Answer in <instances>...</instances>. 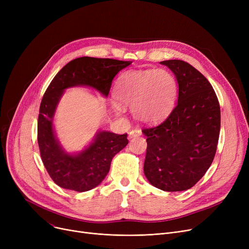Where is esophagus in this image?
<instances>
[{"instance_id": "1", "label": "esophagus", "mask_w": 249, "mask_h": 249, "mask_svg": "<svg viewBox=\"0 0 249 249\" xmlns=\"http://www.w3.org/2000/svg\"><path fill=\"white\" fill-rule=\"evenodd\" d=\"M141 134H142L141 130H139V129H132L131 131L129 132V138H134V137H138V136H140Z\"/></svg>"}]
</instances>
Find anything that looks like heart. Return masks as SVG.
Here are the masks:
<instances>
[{"label":"heart","mask_w":249,"mask_h":249,"mask_svg":"<svg viewBox=\"0 0 249 249\" xmlns=\"http://www.w3.org/2000/svg\"><path fill=\"white\" fill-rule=\"evenodd\" d=\"M177 91L175 77L164 70L130 71L118 81L115 99L119 106L133 109L138 120L154 122L172 110Z\"/></svg>","instance_id":"heart-1"}]
</instances>
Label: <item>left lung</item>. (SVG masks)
Here are the masks:
<instances>
[{
	"label": "left lung",
	"instance_id": "left-lung-1",
	"mask_svg": "<svg viewBox=\"0 0 249 249\" xmlns=\"http://www.w3.org/2000/svg\"><path fill=\"white\" fill-rule=\"evenodd\" d=\"M178 84L174 110L160 124L142 129L147 136L144 175L165 192L186 191L213 162L220 133V105L207 78L186 61L160 62Z\"/></svg>",
	"mask_w": 249,
	"mask_h": 249
}]
</instances>
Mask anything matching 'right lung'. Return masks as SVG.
Listing matches in <instances>:
<instances>
[{
  "label": "right lung",
  "instance_id": "1",
  "mask_svg": "<svg viewBox=\"0 0 249 249\" xmlns=\"http://www.w3.org/2000/svg\"><path fill=\"white\" fill-rule=\"evenodd\" d=\"M131 64L111 58L78 57L70 61L51 81L42 98L37 123V141L42 162L50 178L63 189L87 192L107 176L112 159L127 144V134L97 133L89 146L77 154L65 152L55 137L52 120L63 90L75 86L90 87L107 97L115 75Z\"/></svg>",
  "mask_w": 249,
  "mask_h": 249
}]
</instances>
